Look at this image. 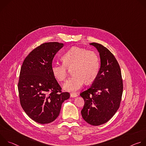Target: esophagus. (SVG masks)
Segmentation results:
<instances>
[{
    "label": "esophagus",
    "instance_id": "34e87169",
    "mask_svg": "<svg viewBox=\"0 0 146 146\" xmlns=\"http://www.w3.org/2000/svg\"><path fill=\"white\" fill-rule=\"evenodd\" d=\"M77 96V94L76 93H71L70 94V97L72 98H75Z\"/></svg>",
    "mask_w": 146,
    "mask_h": 146
}]
</instances>
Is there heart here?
I'll list each match as a JSON object with an SVG mask.
<instances>
[{"mask_svg":"<svg viewBox=\"0 0 146 146\" xmlns=\"http://www.w3.org/2000/svg\"><path fill=\"white\" fill-rule=\"evenodd\" d=\"M63 64L56 62L51 65L54 76L59 81H64L68 76V69L72 68L73 75L63 86L65 90L76 91L84 85L85 81L90 83L97 77L100 69V59L93 51L73 47L62 56Z\"/></svg>","mask_w":146,"mask_h":146,"instance_id":"obj_1","label":"heart"}]
</instances>
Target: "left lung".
<instances>
[{"instance_id": "1", "label": "left lung", "mask_w": 146, "mask_h": 146, "mask_svg": "<svg viewBox=\"0 0 146 146\" xmlns=\"http://www.w3.org/2000/svg\"><path fill=\"white\" fill-rule=\"evenodd\" d=\"M90 44L99 53L100 67L90 88L80 94L85 102L81 113L87 122L98 126L107 122L118 110L123 83L119 65L113 54L102 44Z\"/></svg>"}]
</instances>
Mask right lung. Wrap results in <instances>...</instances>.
I'll list each match as a JSON object with an SVG mask.
<instances>
[{
    "mask_svg": "<svg viewBox=\"0 0 146 146\" xmlns=\"http://www.w3.org/2000/svg\"><path fill=\"white\" fill-rule=\"evenodd\" d=\"M63 43L41 44L26 57L21 69L18 84L20 103L26 114L36 122L44 124L59 115L62 104L70 98L61 87L51 71L54 56Z\"/></svg>",
    "mask_w": 146,
    "mask_h": 146,
    "instance_id": "add662e5",
    "label": "right lung"
}]
</instances>
